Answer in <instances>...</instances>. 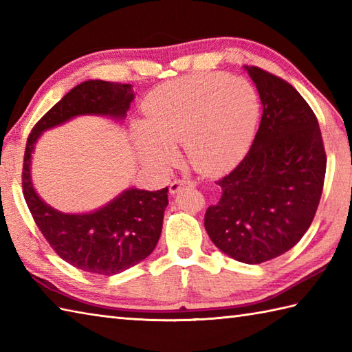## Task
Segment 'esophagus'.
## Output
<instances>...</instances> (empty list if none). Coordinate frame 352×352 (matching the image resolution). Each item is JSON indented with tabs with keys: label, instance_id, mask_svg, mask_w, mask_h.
Wrapping results in <instances>:
<instances>
[{
	"label": "esophagus",
	"instance_id": "obj_1",
	"mask_svg": "<svg viewBox=\"0 0 352 352\" xmlns=\"http://www.w3.org/2000/svg\"><path fill=\"white\" fill-rule=\"evenodd\" d=\"M193 183L189 180H175L169 184V193L170 195H175V193L180 192L183 188H192Z\"/></svg>",
	"mask_w": 352,
	"mask_h": 352
}]
</instances>
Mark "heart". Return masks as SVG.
Here are the masks:
<instances>
[{
    "label": "heart",
    "instance_id": "b5f03b06",
    "mask_svg": "<svg viewBox=\"0 0 352 352\" xmlns=\"http://www.w3.org/2000/svg\"><path fill=\"white\" fill-rule=\"evenodd\" d=\"M258 116V98L243 78L201 74L174 81L145 102L144 125L131 129L138 151L168 163L174 146L184 145L193 168L213 174L243 148Z\"/></svg>",
    "mask_w": 352,
    "mask_h": 352
}]
</instances>
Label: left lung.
I'll return each mask as SVG.
<instances>
[{"label":"left lung","mask_w":352,"mask_h":352,"mask_svg":"<svg viewBox=\"0 0 352 352\" xmlns=\"http://www.w3.org/2000/svg\"><path fill=\"white\" fill-rule=\"evenodd\" d=\"M263 115L245 159L216 184L206 212L208 237L223 254L258 265L281 256L311 226L322 195L327 157L318 119L300 92L256 66H243Z\"/></svg>","instance_id":"obj_1"}]
</instances>
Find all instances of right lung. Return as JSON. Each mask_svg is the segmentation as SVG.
I'll return each instance as SVG.
<instances>
[{
  "label": "right lung",
  "mask_w": 352,
  "mask_h": 352,
  "mask_svg": "<svg viewBox=\"0 0 352 352\" xmlns=\"http://www.w3.org/2000/svg\"><path fill=\"white\" fill-rule=\"evenodd\" d=\"M134 100L131 85L87 80L77 85L34 125L27 140L22 169L24 197L36 226L58 256L81 271L116 275L140 263L155 248L168 206V188H129L107 204L86 213H65L36 192L32 162L45 131L77 116L124 121Z\"/></svg>",
  "instance_id": "obj_1"
}]
</instances>
